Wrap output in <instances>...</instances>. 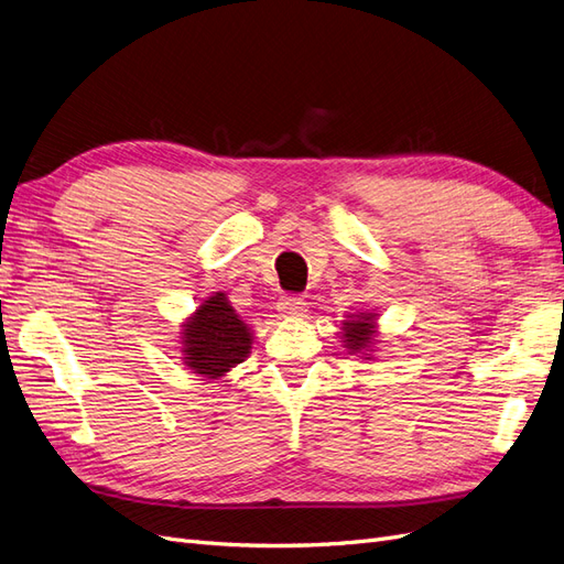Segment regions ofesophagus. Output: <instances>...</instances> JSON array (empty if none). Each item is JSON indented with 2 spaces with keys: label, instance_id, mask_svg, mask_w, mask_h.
Returning <instances> with one entry per match:
<instances>
[{
  "label": "esophagus",
  "instance_id": "esophagus-1",
  "mask_svg": "<svg viewBox=\"0 0 564 564\" xmlns=\"http://www.w3.org/2000/svg\"><path fill=\"white\" fill-rule=\"evenodd\" d=\"M305 308H308V303H305L301 296H284L278 305V311L284 317H301L305 313Z\"/></svg>",
  "mask_w": 564,
  "mask_h": 564
}]
</instances>
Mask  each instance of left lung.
Returning <instances> with one entry per match:
<instances>
[{
    "label": "left lung",
    "instance_id": "8db88e82",
    "mask_svg": "<svg viewBox=\"0 0 564 564\" xmlns=\"http://www.w3.org/2000/svg\"><path fill=\"white\" fill-rule=\"evenodd\" d=\"M371 313H360L357 319L346 322V346L350 350H362L371 344V336H373V324H371Z\"/></svg>",
    "mask_w": 564,
    "mask_h": 564
}]
</instances>
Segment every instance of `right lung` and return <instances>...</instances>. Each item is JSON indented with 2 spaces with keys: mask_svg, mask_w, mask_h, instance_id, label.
Listing matches in <instances>:
<instances>
[{
  "mask_svg": "<svg viewBox=\"0 0 564 564\" xmlns=\"http://www.w3.org/2000/svg\"><path fill=\"white\" fill-rule=\"evenodd\" d=\"M183 338V352L187 355L183 360L195 373L209 379L240 365L251 348L249 329L235 315L224 294H216L199 305L195 317L185 324Z\"/></svg>",
  "mask_w": 564,
  "mask_h": 564,
  "instance_id": "obj_1",
  "label": "right lung"
}]
</instances>
